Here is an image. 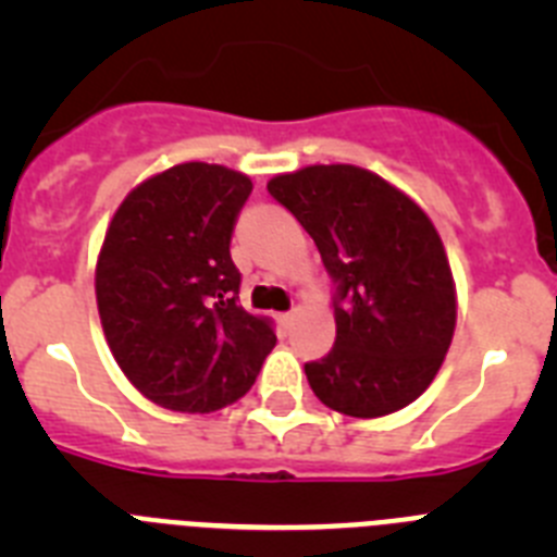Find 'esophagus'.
I'll return each mask as SVG.
<instances>
[{"instance_id":"1","label":"esophagus","mask_w":557,"mask_h":557,"mask_svg":"<svg viewBox=\"0 0 557 557\" xmlns=\"http://www.w3.org/2000/svg\"><path fill=\"white\" fill-rule=\"evenodd\" d=\"M278 323H282V329L293 326V323H295V309H289V312L278 314Z\"/></svg>"}]
</instances>
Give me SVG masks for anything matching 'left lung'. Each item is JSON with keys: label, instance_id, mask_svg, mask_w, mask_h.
I'll return each mask as SVG.
<instances>
[{"label": "left lung", "instance_id": "left-lung-1", "mask_svg": "<svg viewBox=\"0 0 557 557\" xmlns=\"http://www.w3.org/2000/svg\"><path fill=\"white\" fill-rule=\"evenodd\" d=\"M268 191L304 225L332 275L334 348L309 387L343 416L401 410L432 385L457 321L441 234L401 189L354 164L275 175Z\"/></svg>", "mask_w": 557, "mask_h": 557}]
</instances>
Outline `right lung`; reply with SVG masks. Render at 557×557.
I'll use <instances>...</instances> for the list:
<instances>
[{
	"label": "right lung",
	"instance_id": "right-lung-1",
	"mask_svg": "<svg viewBox=\"0 0 557 557\" xmlns=\"http://www.w3.org/2000/svg\"><path fill=\"white\" fill-rule=\"evenodd\" d=\"M248 175L186 161L127 191L97 256V309L116 366L152 405L211 412L243 398L275 346L245 312L231 234Z\"/></svg>",
	"mask_w": 557,
	"mask_h": 557
}]
</instances>
